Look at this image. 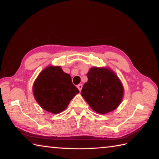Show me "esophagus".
I'll use <instances>...</instances> for the list:
<instances>
[{
	"label": "esophagus",
	"instance_id": "esophagus-1",
	"mask_svg": "<svg viewBox=\"0 0 159 159\" xmlns=\"http://www.w3.org/2000/svg\"><path fill=\"white\" fill-rule=\"evenodd\" d=\"M77 88L78 89H79V91H80L82 89V88H83V85L82 84H79L77 85Z\"/></svg>",
	"mask_w": 159,
	"mask_h": 159
}]
</instances>
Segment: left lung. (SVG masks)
I'll return each mask as SVG.
<instances>
[{
  "mask_svg": "<svg viewBox=\"0 0 159 159\" xmlns=\"http://www.w3.org/2000/svg\"><path fill=\"white\" fill-rule=\"evenodd\" d=\"M87 76L81 95L92 109L99 114L116 109L124 94L122 84L116 74L109 69L94 67L89 70Z\"/></svg>",
  "mask_w": 159,
  "mask_h": 159,
  "instance_id": "obj_1",
  "label": "left lung"
}]
</instances>
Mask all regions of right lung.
<instances>
[{"instance_id": "obj_1", "label": "right lung", "mask_w": 159, "mask_h": 159, "mask_svg": "<svg viewBox=\"0 0 159 159\" xmlns=\"http://www.w3.org/2000/svg\"><path fill=\"white\" fill-rule=\"evenodd\" d=\"M34 99L41 107L51 113L64 111L79 91L71 82L70 74L60 67L50 66L37 76L33 84Z\"/></svg>"}]
</instances>
